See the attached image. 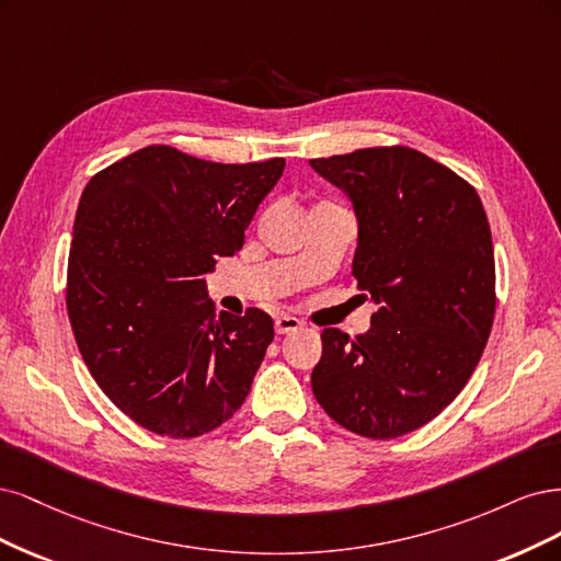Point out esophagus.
I'll return each instance as SVG.
<instances>
[{
  "mask_svg": "<svg viewBox=\"0 0 561 561\" xmlns=\"http://www.w3.org/2000/svg\"><path fill=\"white\" fill-rule=\"evenodd\" d=\"M302 327V321L298 317H291V314H282L275 319V331L279 335L284 333H291V331H298Z\"/></svg>",
  "mask_w": 561,
  "mask_h": 561,
  "instance_id": "esophagus-1",
  "label": "esophagus"
}]
</instances>
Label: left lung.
Returning a JSON list of instances; mask_svg holds the SVG:
<instances>
[{
    "instance_id": "obj_1",
    "label": "left lung",
    "mask_w": 561,
    "mask_h": 561,
    "mask_svg": "<svg viewBox=\"0 0 561 561\" xmlns=\"http://www.w3.org/2000/svg\"><path fill=\"white\" fill-rule=\"evenodd\" d=\"M358 221L352 275L377 310L370 331L323 329L312 391L352 433L389 440L457 399L496 310L492 232L478 191L410 147L312 158Z\"/></svg>"
}]
</instances>
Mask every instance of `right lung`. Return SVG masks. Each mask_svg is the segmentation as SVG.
<instances>
[{
	"instance_id": "1",
	"label": "right lung",
	"mask_w": 561,
	"mask_h": 561,
	"mask_svg": "<svg viewBox=\"0 0 561 561\" xmlns=\"http://www.w3.org/2000/svg\"><path fill=\"white\" fill-rule=\"evenodd\" d=\"M284 158L226 165L151 144L83 188L67 261V314L83 364L128 417L197 438L244 403L275 337L259 307L214 314L205 275L232 256Z\"/></svg>"
}]
</instances>
